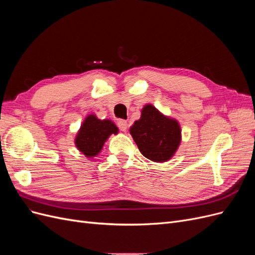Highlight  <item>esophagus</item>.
Returning a JSON list of instances; mask_svg holds the SVG:
<instances>
[{
  "instance_id": "1",
  "label": "esophagus",
  "mask_w": 255,
  "mask_h": 255,
  "mask_svg": "<svg viewBox=\"0 0 255 255\" xmlns=\"http://www.w3.org/2000/svg\"><path fill=\"white\" fill-rule=\"evenodd\" d=\"M117 123H118L119 128L122 130V132H126V130L128 129V121L120 119V120H118Z\"/></svg>"
}]
</instances>
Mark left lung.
Segmentation results:
<instances>
[{
	"mask_svg": "<svg viewBox=\"0 0 255 255\" xmlns=\"http://www.w3.org/2000/svg\"><path fill=\"white\" fill-rule=\"evenodd\" d=\"M138 149L142 155L155 163L171 159L182 140L179 121L160 113L152 104H145L140 119L129 128Z\"/></svg>",
	"mask_w": 255,
	"mask_h": 255,
	"instance_id": "obj_1",
	"label": "left lung"
}]
</instances>
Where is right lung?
<instances>
[{"instance_id": "add662e5", "label": "right lung", "mask_w": 255, "mask_h": 255, "mask_svg": "<svg viewBox=\"0 0 255 255\" xmlns=\"http://www.w3.org/2000/svg\"><path fill=\"white\" fill-rule=\"evenodd\" d=\"M118 133L119 128L111 119L101 120L95 114H90L85 118L76 133L74 143L87 158H94L102 151L110 136Z\"/></svg>"}]
</instances>
